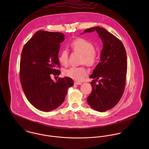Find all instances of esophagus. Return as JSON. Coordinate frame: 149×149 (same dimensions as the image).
Here are the masks:
<instances>
[{
	"label": "esophagus",
	"instance_id": "obj_1",
	"mask_svg": "<svg viewBox=\"0 0 149 149\" xmlns=\"http://www.w3.org/2000/svg\"><path fill=\"white\" fill-rule=\"evenodd\" d=\"M82 83L81 82H79V81H74V84L75 85H81Z\"/></svg>",
	"mask_w": 149,
	"mask_h": 149
}]
</instances>
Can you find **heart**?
I'll list each match as a JSON object with an SVG mask.
<instances>
[{
  "mask_svg": "<svg viewBox=\"0 0 149 149\" xmlns=\"http://www.w3.org/2000/svg\"><path fill=\"white\" fill-rule=\"evenodd\" d=\"M73 50L83 54L82 63L88 66H93L97 61V53L94 45L83 38H77L70 43ZM58 61L63 66L68 64V52L67 50H61L58 57ZM65 76L74 80L82 81L88 74V70L84 67H70L64 72Z\"/></svg>",
  "mask_w": 149,
  "mask_h": 149,
  "instance_id": "b5f03b06",
  "label": "heart"
}]
</instances>
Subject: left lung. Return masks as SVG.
Wrapping results in <instances>:
<instances>
[{"mask_svg": "<svg viewBox=\"0 0 149 149\" xmlns=\"http://www.w3.org/2000/svg\"><path fill=\"white\" fill-rule=\"evenodd\" d=\"M95 31L101 38L103 48L100 63L89 77L95 80L91 82L92 90L87 102L93 109L104 112L115 106L123 95L127 73V54L122 42L104 28L93 27L85 29L83 33ZM99 78L101 80L96 84L95 81Z\"/></svg>", "mask_w": 149, "mask_h": 149, "instance_id": "1", "label": "left lung"}]
</instances>
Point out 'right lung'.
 Returning a JSON list of instances; mask_svg holds the SVG:
<instances>
[{
  "label": "right lung",
  "instance_id": "1",
  "mask_svg": "<svg viewBox=\"0 0 149 149\" xmlns=\"http://www.w3.org/2000/svg\"><path fill=\"white\" fill-rule=\"evenodd\" d=\"M65 35L61 33L40 30L26 43L22 50L20 80L29 102L38 109L50 111L64 101L68 89L74 83L71 78H59L56 82L52 74L59 76L58 54Z\"/></svg>",
  "mask_w": 149,
  "mask_h": 149
}]
</instances>
